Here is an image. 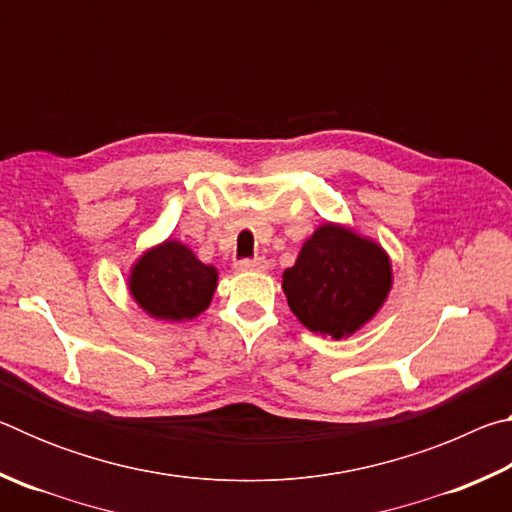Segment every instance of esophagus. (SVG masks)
<instances>
[{
	"mask_svg": "<svg viewBox=\"0 0 512 512\" xmlns=\"http://www.w3.org/2000/svg\"><path fill=\"white\" fill-rule=\"evenodd\" d=\"M237 268L239 271H257L262 273L268 268V262L264 257H255V259H241V262H237Z\"/></svg>",
	"mask_w": 512,
	"mask_h": 512,
	"instance_id": "34e87169",
	"label": "esophagus"
}]
</instances>
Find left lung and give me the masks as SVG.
<instances>
[{
    "instance_id": "left-lung-1",
    "label": "left lung",
    "mask_w": 512,
    "mask_h": 512,
    "mask_svg": "<svg viewBox=\"0 0 512 512\" xmlns=\"http://www.w3.org/2000/svg\"><path fill=\"white\" fill-rule=\"evenodd\" d=\"M393 287L391 257L348 225H318L282 273L293 314L311 332L341 341L375 318Z\"/></svg>"
}]
</instances>
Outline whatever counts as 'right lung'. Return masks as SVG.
I'll return each instance as SVG.
<instances>
[{
	"label": "right lung",
	"instance_id": "add662e5",
	"mask_svg": "<svg viewBox=\"0 0 512 512\" xmlns=\"http://www.w3.org/2000/svg\"><path fill=\"white\" fill-rule=\"evenodd\" d=\"M219 271L203 264L183 241L167 239L142 253L128 275V291L146 314L164 323L192 320L210 307Z\"/></svg>",
	"mask_w": 512,
	"mask_h": 512
}]
</instances>
